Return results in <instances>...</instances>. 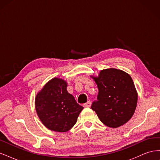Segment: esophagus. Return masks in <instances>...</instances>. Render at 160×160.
Segmentation results:
<instances>
[{
  "label": "esophagus",
  "instance_id": "esophagus-1",
  "mask_svg": "<svg viewBox=\"0 0 160 160\" xmlns=\"http://www.w3.org/2000/svg\"><path fill=\"white\" fill-rule=\"evenodd\" d=\"M91 101H88V102H87L86 103H85L84 105H83V106L85 108H90L91 107Z\"/></svg>",
  "mask_w": 160,
  "mask_h": 160
}]
</instances>
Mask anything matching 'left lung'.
Returning a JSON list of instances; mask_svg holds the SVG:
<instances>
[{
	"mask_svg": "<svg viewBox=\"0 0 160 160\" xmlns=\"http://www.w3.org/2000/svg\"><path fill=\"white\" fill-rule=\"evenodd\" d=\"M99 89L98 101L92 103L100 121L106 126L117 128L126 123L134 114L138 92L131 76L122 70H101L98 77L91 76Z\"/></svg>",
	"mask_w": 160,
	"mask_h": 160,
	"instance_id": "1",
	"label": "left lung"
}]
</instances>
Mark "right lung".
<instances>
[{"mask_svg":"<svg viewBox=\"0 0 160 160\" xmlns=\"http://www.w3.org/2000/svg\"><path fill=\"white\" fill-rule=\"evenodd\" d=\"M67 88L66 81L55 77L48 81L35 97L38 118L47 129L54 132L70 130L83 109L68 93Z\"/></svg>","mask_w":160,"mask_h":160,"instance_id":"add662e5","label":"right lung"}]
</instances>
